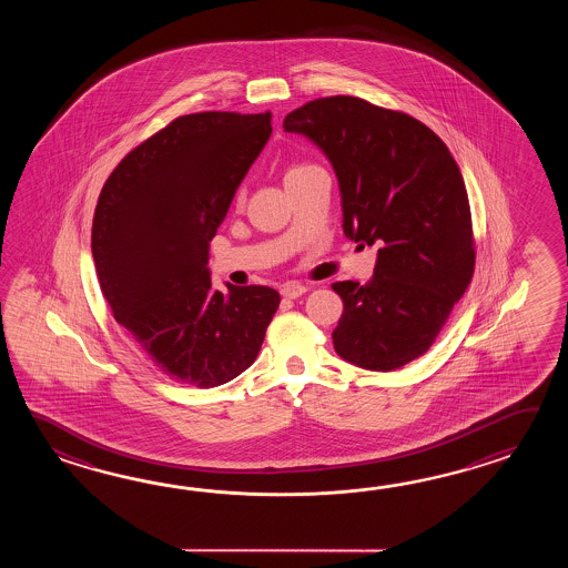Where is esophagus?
<instances>
[{"instance_id": "34e87169", "label": "esophagus", "mask_w": 568, "mask_h": 568, "mask_svg": "<svg viewBox=\"0 0 568 568\" xmlns=\"http://www.w3.org/2000/svg\"><path fill=\"white\" fill-rule=\"evenodd\" d=\"M280 292H282V296H284V298H298V296H302L304 292H308V288L298 284V282H288V284H284V286H282Z\"/></svg>"}]
</instances>
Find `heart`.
I'll list each match as a JSON object with an SVG mask.
<instances>
[{
    "label": "heart",
    "mask_w": 568,
    "mask_h": 568,
    "mask_svg": "<svg viewBox=\"0 0 568 568\" xmlns=\"http://www.w3.org/2000/svg\"><path fill=\"white\" fill-rule=\"evenodd\" d=\"M314 169V164H294V166H290L286 170V176H284V181H288V179H294V176H298L302 174L304 170Z\"/></svg>",
    "instance_id": "heart-1"
}]
</instances>
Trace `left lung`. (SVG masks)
I'll return each instance as SVG.
<instances>
[{"label":"left lung","instance_id":"left-lung-1","mask_svg":"<svg viewBox=\"0 0 568 568\" xmlns=\"http://www.w3.org/2000/svg\"><path fill=\"white\" fill-rule=\"evenodd\" d=\"M337 172L343 231L377 243L367 284L335 282L343 314L333 331L345 362L392 372L430 349L475 272L471 206L445 142L404 111L351 95L290 111Z\"/></svg>","mask_w":568,"mask_h":568}]
</instances>
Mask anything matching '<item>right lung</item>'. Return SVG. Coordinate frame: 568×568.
<instances>
[{
  "mask_svg": "<svg viewBox=\"0 0 568 568\" xmlns=\"http://www.w3.org/2000/svg\"><path fill=\"white\" fill-rule=\"evenodd\" d=\"M270 133V111L181 115L135 145L99 194L91 250L101 292L179 384L215 387L243 374L278 311L276 290L227 284L223 294L206 267L209 243Z\"/></svg>",
  "mask_w": 568,
  "mask_h": 568,
  "instance_id": "right-lung-1",
  "label": "right lung"
}]
</instances>
